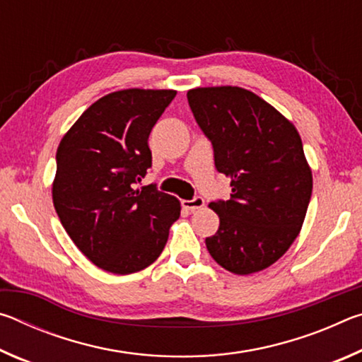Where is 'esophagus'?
<instances>
[{
    "label": "esophagus",
    "instance_id": "esophagus-1",
    "mask_svg": "<svg viewBox=\"0 0 362 362\" xmlns=\"http://www.w3.org/2000/svg\"><path fill=\"white\" fill-rule=\"evenodd\" d=\"M182 204L188 211H196V209H201V207L204 206V199L201 198V196H194L193 199H185Z\"/></svg>",
    "mask_w": 362,
    "mask_h": 362
}]
</instances>
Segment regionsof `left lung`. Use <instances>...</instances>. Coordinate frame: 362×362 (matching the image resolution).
<instances>
[{"label":"left lung","mask_w":362,"mask_h":362,"mask_svg":"<svg viewBox=\"0 0 362 362\" xmlns=\"http://www.w3.org/2000/svg\"><path fill=\"white\" fill-rule=\"evenodd\" d=\"M198 126L214 146L231 198L214 201L218 230L206 247L220 267L252 274L273 265L296 241L313 175L296 126L259 95L238 86L187 93Z\"/></svg>","instance_id":"left-lung-1"}]
</instances>
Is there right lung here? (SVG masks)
Returning a JSON list of instances; mask_svg holds the SVG:
<instances>
[{
	"instance_id": "1",
	"label": "right lung",
	"mask_w": 362,
	"mask_h": 362,
	"mask_svg": "<svg viewBox=\"0 0 362 362\" xmlns=\"http://www.w3.org/2000/svg\"><path fill=\"white\" fill-rule=\"evenodd\" d=\"M175 94L132 88L103 95L59 144L54 207L76 247L105 272L150 267L180 217L175 196L136 188L151 166L150 132Z\"/></svg>"
}]
</instances>
